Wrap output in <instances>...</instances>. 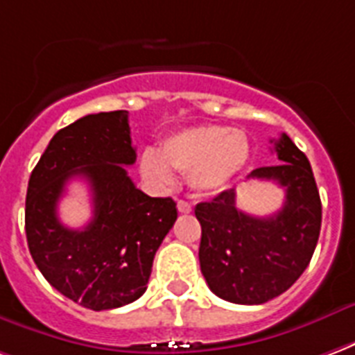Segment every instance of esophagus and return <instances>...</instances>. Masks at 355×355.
Segmentation results:
<instances>
[{"instance_id":"obj_1","label":"esophagus","mask_w":355,"mask_h":355,"mask_svg":"<svg viewBox=\"0 0 355 355\" xmlns=\"http://www.w3.org/2000/svg\"><path fill=\"white\" fill-rule=\"evenodd\" d=\"M177 209L178 212H184V214H188V212H191V205L188 203V201H184V199H178Z\"/></svg>"}]
</instances>
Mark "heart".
<instances>
[{
  "mask_svg": "<svg viewBox=\"0 0 355 355\" xmlns=\"http://www.w3.org/2000/svg\"><path fill=\"white\" fill-rule=\"evenodd\" d=\"M250 139L225 125H191L171 133L159 150L144 148L139 156L141 177L156 190L175 184V171L186 173L191 190L216 196L227 190L250 162Z\"/></svg>",
  "mask_w": 355,
  "mask_h": 355,
  "instance_id": "heart-1",
  "label": "heart"
}]
</instances>
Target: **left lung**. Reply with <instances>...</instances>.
Listing matches in <instances>:
<instances>
[{
	"label": "left lung",
	"mask_w": 355,
	"mask_h": 355,
	"mask_svg": "<svg viewBox=\"0 0 355 355\" xmlns=\"http://www.w3.org/2000/svg\"><path fill=\"white\" fill-rule=\"evenodd\" d=\"M282 164L258 167L248 178L284 188L282 209L252 216L235 205V190L198 203L199 263L218 297L237 304H263L284 293L311 263L322 227V201L312 167L286 133L275 143Z\"/></svg>",
	"instance_id": "8db88e82"
}]
</instances>
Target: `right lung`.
Listing matches in <instances>:
<instances>
[{
  "label": "right lung",
  "mask_w": 355,
  "mask_h": 355,
  "mask_svg": "<svg viewBox=\"0 0 355 355\" xmlns=\"http://www.w3.org/2000/svg\"><path fill=\"white\" fill-rule=\"evenodd\" d=\"M135 159L128 111L88 114L51 139L28 182L31 258L52 288L92 311L143 295L156 250L177 220L173 199L150 198L133 184L124 165ZM73 178H84L92 191L94 216L83 230H69L57 218Z\"/></svg>",
  "instance_id": "obj_1"
}]
</instances>
